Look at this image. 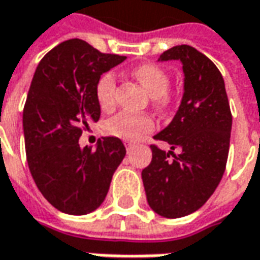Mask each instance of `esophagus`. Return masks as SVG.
<instances>
[{
    "label": "esophagus",
    "mask_w": 260,
    "mask_h": 260,
    "mask_svg": "<svg viewBox=\"0 0 260 260\" xmlns=\"http://www.w3.org/2000/svg\"><path fill=\"white\" fill-rule=\"evenodd\" d=\"M124 146H126L127 150H132V147H133V146H134V143H133V142H128V140H126V142H124Z\"/></svg>",
    "instance_id": "obj_1"
}]
</instances>
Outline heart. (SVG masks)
<instances>
[{"label":"heart","mask_w":260,"mask_h":260,"mask_svg":"<svg viewBox=\"0 0 260 260\" xmlns=\"http://www.w3.org/2000/svg\"><path fill=\"white\" fill-rule=\"evenodd\" d=\"M133 76L147 90L158 107H166L169 104V76L163 69L154 64H142L133 70ZM95 99L103 110H110L114 106L116 99V77L113 73H106L99 78L95 84ZM154 127V120L144 113L123 111L106 123V133L123 140L134 142L143 134L150 132Z\"/></svg>","instance_id":"b5f03b06"}]
</instances>
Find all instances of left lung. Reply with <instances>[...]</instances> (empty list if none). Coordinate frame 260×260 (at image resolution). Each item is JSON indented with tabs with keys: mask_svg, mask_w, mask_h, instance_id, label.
Wrapping results in <instances>:
<instances>
[{
	"mask_svg": "<svg viewBox=\"0 0 260 260\" xmlns=\"http://www.w3.org/2000/svg\"><path fill=\"white\" fill-rule=\"evenodd\" d=\"M183 66V97L170 124L154 136L180 154L150 146L151 163L142 179L149 206L163 217L176 219L196 212L222 180L231 143L232 114L220 71L190 45H176L158 61Z\"/></svg>",
	"mask_w": 260,
	"mask_h": 260,
	"instance_id": "1",
	"label": "left lung"
}]
</instances>
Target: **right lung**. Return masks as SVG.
Instances as JSON below:
<instances>
[{
    "mask_svg": "<svg viewBox=\"0 0 260 260\" xmlns=\"http://www.w3.org/2000/svg\"><path fill=\"white\" fill-rule=\"evenodd\" d=\"M124 60L73 38L45 54L34 73L22 111L27 161L38 190L62 213L100 207L126 156L118 137H102L95 150L78 144L88 123L100 118L99 78Z\"/></svg>",
    "mask_w": 260,
    "mask_h": 260,
    "instance_id": "obj_1",
    "label": "right lung"
}]
</instances>
